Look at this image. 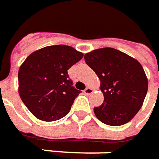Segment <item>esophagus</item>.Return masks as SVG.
Segmentation results:
<instances>
[{
  "mask_svg": "<svg viewBox=\"0 0 159 159\" xmlns=\"http://www.w3.org/2000/svg\"><path fill=\"white\" fill-rule=\"evenodd\" d=\"M92 92H93V89L91 88V87H86L84 90V93L86 94V95H90V94H92Z\"/></svg>",
  "mask_w": 159,
  "mask_h": 159,
  "instance_id": "esophagus-1",
  "label": "esophagus"
}]
</instances>
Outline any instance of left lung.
<instances>
[{"instance_id": "left-lung-1", "label": "left lung", "mask_w": 159, "mask_h": 159, "mask_svg": "<svg viewBox=\"0 0 159 159\" xmlns=\"http://www.w3.org/2000/svg\"><path fill=\"white\" fill-rule=\"evenodd\" d=\"M85 61L99 78L104 97L102 105L93 110L97 118L110 126H121L131 121L142 106L148 89L140 63L113 48L86 53Z\"/></svg>"}]
</instances>
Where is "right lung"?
<instances>
[{
	"label": "right lung",
	"mask_w": 159,
	"mask_h": 159,
	"mask_svg": "<svg viewBox=\"0 0 159 159\" xmlns=\"http://www.w3.org/2000/svg\"><path fill=\"white\" fill-rule=\"evenodd\" d=\"M83 56L70 46H47L31 53L20 66V98L38 119L56 121L70 111L81 92L73 86L67 70Z\"/></svg>",
	"instance_id": "obj_1"
}]
</instances>
